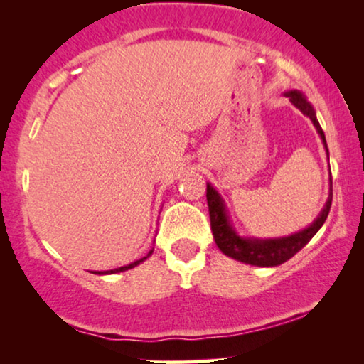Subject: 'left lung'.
Returning <instances> with one entry per match:
<instances>
[{"instance_id": "8db88e82", "label": "left lung", "mask_w": 364, "mask_h": 364, "mask_svg": "<svg viewBox=\"0 0 364 364\" xmlns=\"http://www.w3.org/2000/svg\"><path fill=\"white\" fill-rule=\"evenodd\" d=\"M290 99L293 106L300 109V111L311 119L313 126H315L316 132L320 134L323 146H325L326 157L330 161V154H328V146L325 132L320 126L316 119V112L310 102L306 101V96L296 89L293 91L283 92ZM331 183H330V193H328L326 203L323 207L313 223H310L303 230L291 233L288 237H278V238H255V237H242L238 235L235 227L230 220L228 210L225 207V202L220 193L217 192V188L212 187V183H207V203H208V213H210V227L213 233V240H215L217 247L220 248L222 253H225L227 257L238 260L242 263H248V265L255 267H277L285 263L287 260L301 250L308 242L315 237V233L320 230L325 223L328 213H330L331 207Z\"/></svg>"}]
</instances>
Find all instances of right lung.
Segmentation results:
<instances>
[{
	"mask_svg": "<svg viewBox=\"0 0 364 364\" xmlns=\"http://www.w3.org/2000/svg\"><path fill=\"white\" fill-rule=\"evenodd\" d=\"M152 252H154V248L151 252L147 253L146 257H142L141 260H136V262H132V263H129V265H124V267H119V268H114V270H106V272H92V273H96V275H111V273H119V272H126V270H129V268H134V267H137L139 263H142L144 260H147L149 257L152 255Z\"/></svg>",
	"mask_w": 364,
	"mask_h": 364,
	"instance_id": "right-lung-1",
	"label": "right lung"
}]
</instances>
